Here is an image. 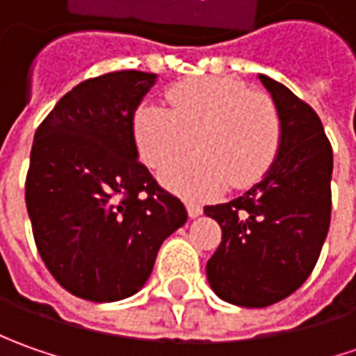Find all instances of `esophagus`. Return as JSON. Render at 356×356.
<instances>
[{
	"mask_svg": "<svg viewBox=\"0 0 356 356\" xmlns=\"http://www.w3.org/2000/svg\"><path fill=\"white\" fill-rule=\"evenodd\" d=\"M186 210H188V216L190 218H198L204 212V208L200 204H194V202H186Z\"/></svg>",
	"mask_w": 356,
	"mask_h": 356,
	"instance_id": "esophagus-1",
	"label": "esophagus"
}]
</instances>
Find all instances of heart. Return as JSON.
I'll list each match as a JSON object with an SVG mask.
<instances>
[{
  "label": "heart",
  "instance_id": "heart-1",
  "mask_svg": "<svg viewBox=\"0 0 356 356\" xmlns=\"http://www.w3.org/2000/svg\"><path fill=\"white\" fill-rule=\"evenodd\" d=\"M166 103H143L132 115L136 152L152 170L164 168L190 146L198 152L162 172V182L186 198H210L227 184L248 188L266 176L281 146V117L264 90H248L226 76L172 85Z\"/></svg>",
  "mask_w": 356,
  "mask_h": 356
}]
</instances>
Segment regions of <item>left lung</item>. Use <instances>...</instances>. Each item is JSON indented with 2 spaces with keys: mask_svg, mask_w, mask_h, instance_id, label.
I'll use <instances>...</instances> for the list:
<instances>
[{
  "mask_svg": "<svg viewBox=\"0 0 356 356\" xmlns=\"http://www.w3.org/2000/svg\"><path fill=\"white\" fill-rule=\"evenodd\" d=\"M281 117V146L259 184L204 212L222 227L206 264L213 293L239 307H267L297 291L319 259L331 222L333 148L317 113L259 75Z\"/></svg>",
  "mask_w": 356,
  "mask_h": 356,
  "instance_id": "obj_1",
  "label": "left lung"
}]
</instances>
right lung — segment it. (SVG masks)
Returning a JSON list of instances; mask_svg holds the SVG:
<instances>
[{"instance_id": "right-lung-1", "label": "right lung", "mask_w": 356, "mask_h": 356, "mask_svg": "<svg viewBox=\"0 0 356 356\" xmlns=\"http://www.w3.org/2000/svg\"><path fill=\"white\" fill-rule=\"evenodd\" d=\"M154 73L79 83L35 132L25 204L41 259L69 293L97 303L143 289L184 204L138 162L132 115Z\"/></svg>"}]
</instances>
